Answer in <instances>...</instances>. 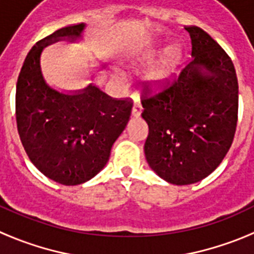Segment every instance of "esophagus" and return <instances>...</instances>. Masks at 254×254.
Listing matches in <instances>:
<instances>
[{"mask_svg": "<svg viewBox=\"0 0 254 254\" xmlns=\"http://www.w3.org/2000/svg\"><path fill=\"white\" fill-rule=\"evenodd\" d=\"M141 112H142V107H141L140 102L137 99L134 100L133 103V107H132V116L133 117H140L141 116Z\"/></svg>", "mask_w": 254, "mask_h": 254, "instance_id": "obj_1", "label": "esophagus"}]
</instances>
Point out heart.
Returning a JSON list of instances; mask_svg holds the SVG:
<instances>
[{"label": "heart", "instance_id": "1", "mask_svg": "<svg viewBox=\"0 0 254 254\" xmlns=\"http://www.w3.org/2000/svg\"><path fill=\"white\" fill-rule=\"evenodd\" d=\"M160 52L161 48L158 44H150L138 52L137 56L134 57V64L138 67L149 66L160 55ZM181 58L182 53L178 47H172L164 53L161 60L147 73V84L151 90L160 91L167 87L172 80L173 73L176 72Z\"/></svg>", "mask_w": 254, "mask_h": 254}]
</instances>
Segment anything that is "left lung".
Wrapping results in <instances>:
<instances>
[{
  "label": "left lung",
  "mask_w": 254,
  "mask_h": 254,
  "mask_svg": "<svg viewBox=\"0 0 254 254\" xmlns=\"http://www.w3.org/2000/svg\"><path fill=\"white\" fill-rule=\"evenodd\" d=\"M192 60L158 94L143 87L142 118L149 126L145 156L172 185L206 178L232 146L238 121V80L221 47L198 26H186Z\"/></svg>",
  "instance_id": "obj_1"
}]
</instances>
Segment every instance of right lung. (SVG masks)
Segmentation results:
<instances>
[{"label": "right lung", "mask_w": 254, "mask_h": 254, "mask_svg": "<svg viewBox=\"0 0 254 254\" xmlns=\"http://www.w3.org/2000/svg\"><path fill=\"white\" fill-rule=\"evenodd\" d=\"M84 28L85 24L64 26L37 42L16 84V123L22 146L44 176L64 186L85 183L105 167L132 111L131 100L114 99L93 84L64 94L44 81L43 46L64 38L80 39Z\"/></svg>", "instance_id": "obj_1"}]
</instances>
